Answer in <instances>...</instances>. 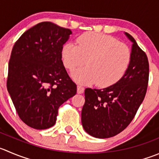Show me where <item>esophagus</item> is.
<instances>
[{"instance_id": "34e87169", "label": "esophagus", "mask_w": 159, "mask_h": 159, "mask_svg": "<svg viewBox=\"0 0 159 159\" xmlns=\"http://www.w3.org/2000/svg\"><path fill=\"white\" fill-rule=\"evenodd\" d=\"M77 92H78V94H82L83 92H84V88L83 86L78 84V89H77Z\"/></svg>"}]
</instances>
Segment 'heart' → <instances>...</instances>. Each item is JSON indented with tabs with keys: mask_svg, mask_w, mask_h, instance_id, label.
<instances>
[{
	"mask_svg": "<svg viewBox=\"0 0 159 159\" xmlns=\"http://www.w3.org/2000/svg\"><path fill=\"white\" fill-rule=\"evenodd\" d=\"M77 44L68 43L62 49V60L70 70L84 65L72 73L77 82L107 88L119 81L127 71L130 60V48L110 35L86 32L78 37Z\"/></svg>",
	"mask_w": 159,
	"mask_h": 159,
	"instance_id": "obj_1",
	"label": "heart"
}]
</instances>
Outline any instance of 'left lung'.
I'll list each match as a JSON object with an SVG mask.
<instances>
[{"label": "left lung", "instance_id": "obj_1", "mask_svg": "<svg viewBox=\"0 0 159 159\" xmlns=\"http://www.w3.org/2000/svg\"><path fill=\"white\" fill-rule=\"evenodd\" d=\"M133 42L130 65L123 78L103 89L84 91L85 102L81 110L84 130L97 138H108L122 132L134 118L145 97L149 79L146 53L129 33Z\"/></svg>", "mask_w": 159, "mask_h": 159}]
</instances>
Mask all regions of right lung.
<instances>
[{
	"label": "right lung",
	"instance_id": "add662e5",
	"mask_svg": "<svg viewBox=\"0 0 159 159\" xmlns=\"http://www.w3.org/2000/svg\"><path fill=\"white\" fill-rule=\"evenodd\" d=\"M71 33L43 21L25 31L12 48L7 89L18 116L32 128L53 127L60 106L76 94V84L61 60Z\"/></svg>",
	"mask_w": 159,
	"mask_h": 159
}]
</instances>
